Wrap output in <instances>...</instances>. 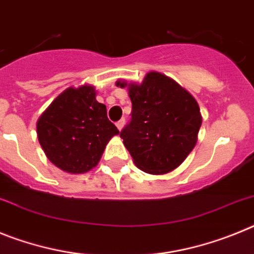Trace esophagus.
Returning <instances> with one entry per match:
<instances>
[{
    "label": "esophagus",
    "instance_id": "esophagus-1",
    "mask_svg": "<svg viewBox=\"0 0 254 254\" xmlns=\"http://www.w3.org/2000/svg\"><path fill=\"white\" fill-rule=\"evenodd\" d=\"M125 123H126V120H125V118H122V120L118 121V122L116 123L117 128H118V129H120V131H121V129L123 128V126H125Z\"/></svg>",
    "mask_w": 254,
    "mask_h": 254
}]
</instances>
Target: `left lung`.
<instances>
[{"instance_id": "obj_1", "label": "left lung", "mask_w": 254, "mask_h": 254, "mask_svg": "<svg viewBox=\"0 0 254 254\" xmlns=\"http://www.w3.org/2000/svg\"><path fill=\"white\" fill-rule=\"evenodd\" d=\"M126 87L127 82L118 81ZM131 121L120 136L134 164L150 174L179 167L197 142L202 118L194 98L174 80L149 72L141 85H128Z\"/></svg>"}]
</instances>
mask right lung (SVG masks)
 <instances>
[{"label": "right lung", "mask_w": 254, "mask_h": 254, "mask_svg": "<svg viewBox=\"0 0 254 254\" xmlns=\"http://www.w3.org/2000/svg\"><path fill=\"white\" fill-rule=\"evenodd\" d=\"M37 132L47 158L73 174L93 169L109 140L120 133L89 85L68 87L58 95L38 120Z\"/></svg>", "instance_id": "right-lung-1"}]
</instances>
